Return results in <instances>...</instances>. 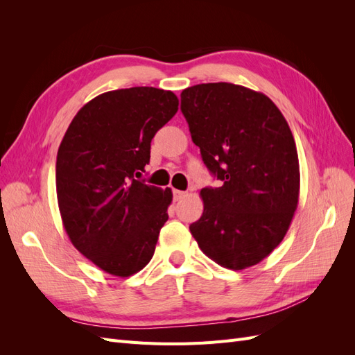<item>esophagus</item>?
<instances>
[{"instance_id": "34e87169", "label": "esophagus", "mask_w": 355, "mask_h": 355, "mask_svg": "<svg viewBox=\"0 0 355 355\" xmlns=\"http://www.w3.org/2000/svg\"><path fill=\"white\" fill-rule=\"evenodd\" d=\"M185 194L187 192L185 191H179V189H173V197H175V200L176 201H179V200H182L185 197Z\"/></svg>"}]
</instances>
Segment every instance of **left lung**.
I'll use <instances>...</instances> for the list:
<instances>
[{"instance_id":"1","label":"left lung","mask_w":355,"mask_h":355,"mask_svg":"<svg viewBox=\"0 0 355 355\" xmlns=\"http://www.w3.org/2000/svg\"><path fill=\"white\" fill-rule=\"evenodd\" d=\"M192 142L223 182L202 188L204 210L189 231L204 254L245 270L280 244L299 201V159L292 130L261 92L231 83L197 84L180 93Z\"/></svg>"}]
</instances>
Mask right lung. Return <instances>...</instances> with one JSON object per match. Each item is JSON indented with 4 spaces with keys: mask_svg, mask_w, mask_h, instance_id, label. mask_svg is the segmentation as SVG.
Returning a JSON list of instances; mask_svg holds the SVG:
<instances>
[{
    "mask_svg": "<svg viewBox=\"0 0 355 355\" xmlns=\"http://www.w3.org/2000/svg\"><path fill=\"white\" fill-rule=\"evenodd\" d=\"M173 92L132 87L85 103L56 161L58 204L71 243L101 270L130 277L153 259L171 189L139 180L155 133L178 112Z\"/></svg>",
    "mask_w": 355,
    "mask_h": 355,
    "instance_id": "add662e5",
    "label": "right lung"
}]
</instances>
